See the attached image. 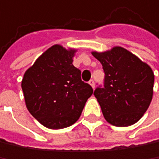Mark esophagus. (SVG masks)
<instances>
[{"label": "esophagus", "instance_id": "obj_1", "mask_svg": "<svg viewBox=\"0 0 159 159\" xmlns=\"http://www.w3.org/2000/svg\"><path fill=\"white\" fill-rule=\"evenodd\" d=\"M89 84L93 87V89H94V87H95V83H94V81H93V80H91L89 81Z\"/></svg>", "mask_w": 159, "mask_h": 159}]
</instances>
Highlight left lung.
<instances>
[{"label":"left lung","mask_w":159,"mask_h":159,"mask_svg":"<svg viewBox=\"0 0 159 159\" xmlns=\"http://www.w3.org/2000/svg\"><path fill=\"white\" fill-rule=\"evenodd\" d=\"M92 54L100 61L106 74L105 87L93 93L104 118L117 127L135 124L152 101L155 80L152 68L120 46L105 52L93 51Z\"/></svg>","instance_id":"8db88e82"}]
</instances>
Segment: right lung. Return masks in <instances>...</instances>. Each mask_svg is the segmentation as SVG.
<instances>
[{
    "label": "right lung",
    "mask_w": 159,
    "mask_h": 159,
    "mask_svg": "<svg viewBox=\"0 0 159 159\" xmlns=\"http://www.w3.org/2000/svg\"><path fill=\"white\" fill-rule=\"evenodd\" d=\"M77 49L54 44L26 70L21 87L30 113L48 129L71 126L93 93L73 66Z\"/></svg>",
    "instance_id": "right-lung-1"
}]
</instances>
